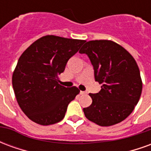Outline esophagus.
Segmentation results:
<instances>
[{
  "label": "esophagus",
  "mask_w": 151,
  "mask_h": 151,
  "mask_svg": "<svg viewBox=\"0 0 151 151\" xmlns=\"http://www.w3.org/2000/svg\"><path fill=\"white\" fill-rule=\"evenodd\" d=\"M80 95H86V91H80Z\"/></svg>",
  "instance_id": "obj_1"
}]
</instances>
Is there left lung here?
Returning a JSON list of instances; mask_svg holds the SVG:
<instances>
[{
    "label": "left lung",
    "instance_id": "1",
    "mask_svg": "<svg viewBox=\"0 0 151 151\" xmlns=\"http://www.w3.org/2000/svg\"><path fill=\"white\" fill-rule=\"evenodd\" d=\"M101 90L90 94L92 104L83 108L86 117L100 126H111L132 113L142 91L136 60L127 50L111 40H91L83 45Z\"/></svg>",
    "mask_w": 151,
    "mask_h": 151
}]
</instances>
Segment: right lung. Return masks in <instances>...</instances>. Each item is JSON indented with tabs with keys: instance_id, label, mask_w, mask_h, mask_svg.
<instances>
[{
	"instance_id": "1",
	"label": "right lung",
	"mask_w": 151,
	"mask_h": 151,
	"mask_svg": "<svg viewBox=\"0 0 151 151\" xmlns=\"http://www.w3.org/2000/svg\"><path fill=\"white\" fill-rule=\"evenodd\" d=\"M85 40L45 35L35 41L18 59L12 83L19 107L35 123L49 125L65 117L80 91L59 84L69 58Z\"/></svg>"
}]
</instances>
